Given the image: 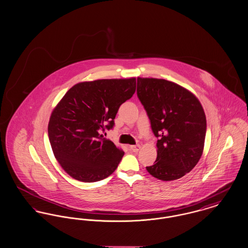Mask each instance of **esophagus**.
Segmentation results:
<instances>
[{"label":"esophagus","instance_id":"obj_1","mask_svg":"<svg viewBox=\"0 0 248 248\" xmlns=\"http://www.w3.org/2000/svg\"><path fill=\"white\" fill-rule=\"evenodd\" d=\"M129 149L132 152H137L139 149H140V146L139 145H136V146H130Z\"/></svg>","mask_w":248,"mask_h":248}]
</instances>
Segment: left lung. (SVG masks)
Masks as SVG:
<instances>
[{
  "label": "left lung",
  "instance_id": "obj_1",
  "mask_svg": "<svg viewBox=\"0 0 248 248\" xmlns=\"http://www.w3.org/2000/svg\"><path fill=\"white\" fill-rule=\"evenodd\" d=\"M137 97L158 138L157 159L146 167L148 172L161 181L182 178L204 149L207 122L201 103L181 85L154 78H137Z\"/></svg>",
  "mask_w": 248,
  "mask_h": 248
}]
</instances>
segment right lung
<instances>
[{"label":"right lung","instance_id":"right-lung-1","mask_svg":"<svg viewBox=\"0 0 248 248\" xmlns=\"http://www.w3.org/2000/svg\"><path fill=\"white\" fill-rule=\"evenodd\" d=\"M135 89V78L83 82L56 105L48 125L49 139L56 160L70 177L99 182L116 170L124 151L102 132L113 129L120 105Z\"/></svg>","mask_w":248,"mask_h":248}]
</instances>
